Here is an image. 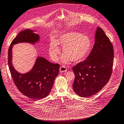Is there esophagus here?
<instances>
[{
	"label": "esophagus",
	"mask_w": 124,
	"mask_h": 124,
	"mask_svg": "<svg viewBox=\"0 0 124 124\" xmlns=\"http://www.w3.org/2000/svg\"><path fill=\"white\" fill-rule=\"evenodd\" d=\"M67 71V69L65 66H61L60 68V72L61 73L65 72Z\"/></svg>",
	"instance_id": "esophagus-1"
}]
</instances>
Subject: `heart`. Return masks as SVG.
Masks as SVG:
<instances>
[{
    "label": "heart",
    "instance_id": "heart-1",
    "mask_svg": "<svg viewBox=\"0 0 124 124\" xmlns=\"http://www.w3.org/2000/svg\"><path fill=\"white\" fill-rule=\"evenodd\" d=\"M61 46L64 54L61 61L64 64L68 63L71 60L75 63L82 62L91 46V40L89 38L76 31H69L62 33L52 41L49 47V54L51 59L56 61L60 54Z\"/></svg>",
    "mask_w": 124,
    "mask_h": 124
}]
</instances>
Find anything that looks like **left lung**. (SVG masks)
I'll return each instance as SVG.
<instances>
[{
    "instance_id": "left-lung-1",
    "label": "left lung",
    "mask_w": 124,
    "mask_h": 124,
    "mask_svg": "<svg viewBox=\"0 0 124 124\" xmlns=\"http://www.w3.org/2000/svg\"><path fill=\"white\" fill-rule=\"evenodd\" d=\"M94 44L86 60L73 67L75 78L74 92L86 97L100 91L109 81L113 68L114 52L112 44L102 29L97 27Z\"/></svg>"
}]
</instances>
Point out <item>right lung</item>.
I'll return each mask as SVG.
<instances>
[{"instance_id": "1", "label": "right lung", "mask_w": 124, "mask_h": 124, "mask_svg": "<svg viewBox=\"0 0 124 124\" xmlns=\"http://www.w3.org/2000/svg\"><path fill=\"white\" fill-rule=\"evenodd\" d=\"M37 31L27 29L21 31L11 42L8 53V64L14 83L24 95L34 100L46 97L50 93L54 80L58 75L60 65L48 61L42 56L37 57L32 68L20 73L12 64V49L15 44L26 42L34 45L40 40Z\"/></svg>"}]
</instances>
